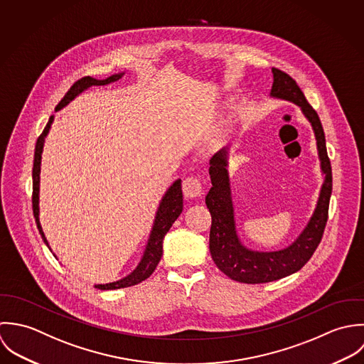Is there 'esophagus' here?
I'll list each match as a JSON object with an SVG mask.
<instances>
[{"instance_id":"1","label":"esophagus","mask_w":364,"mask_h":364,"mask_svg":"<svg viewBox=\"0 0 364 364\" xmlns=\"http://www.w3.org/2000/svg\"><path fill=\"white\" fill-rule=\"evenodd\" d=\"M183 191L186 197L194 198V197H200L203 194V183L198 177L196 176H190L186 177L183 180Z\"/></svg>"}]
</instances>
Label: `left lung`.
<instances>
[{
	"label": "left lung",
	"mask_w": 364,
	"mask_h": 364,
	"mask_svg": "<svg viewBox=\"0 0 364 364\" xmlns=\"http://www.w3.org/2000/svg\"><path fill=\"white\" fill-rule=\"evenodd\" d=\"M272 72L274 81L270 95L296 104L312 125L325 181L314 215L292 245L277 252H253L246 249L236 235L230 184L226 170L228 147L220 149L211 157L210 176L213 187L205 197V204L213 217L210 252L222 273L235 282L246 284L269 283L287 277L298 272L311 259L321 243L326 226L332 194V167L321 119L292 77L274 68Z\"/></svg>",
	"instance_id": "obj_1"
}]
</instances>
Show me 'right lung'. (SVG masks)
I'll list each match as a JSON object with an SVG mask.
<instances>
[{"label": "right lung", "mask_w": 364, "mask_h": 364, "mask_svg": "<svg viewBox=\"0 0 364 364\" xmlns=\"http://www.w3.org/2000/svg\"><path fill=\"white\" fill-rule=\"evenodd\" d=\"M124 73L112 74L104 80H97L92 78L90 75L82 77L80 80H77L73 85L70 87V90L66 92V95L62 98V101L56 105V111H59L60 108L66 107L72 100H74L78 94H81L84 90H87L91 85H105L109 82H114L117 80H119ZM53 122V115L49 118V122L46 124L43 132L41 134V136L38 138V142L35 146V156H33V168H32V180H33V191H32V210H33V217L36 220V226L39 229V233L43 239V242L46 243V246L49 247V243L45 237V233L42 230L41 222H39V180H41V160H42V150H43V144H45V138L50 129V125ZM183 211V191H181V180H176L173 183V186L166 191L164 197L160 201V205L157 208L154 222H153V228L150 232V237L146 246L144 257L139 263V266L127 277L114 282V283H108V284H97L95 289L100 290H118V289H124V287H131L135 284H139L142 282H145L147 277L151 276V273L154 272L156 266L159 264L161 255H163V239L164 235L168 232V229L171 228V225L174 223V220L178 218V215ZM50 249V247H49Z\"/></svg>", "instance_id": "add662e5"}]
</instances>
